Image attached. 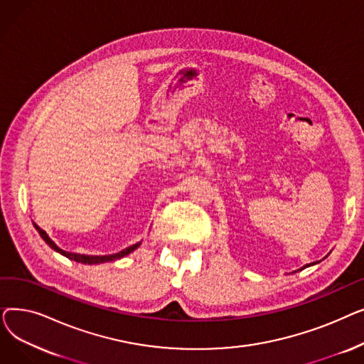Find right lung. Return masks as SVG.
<instances>
[{
	"label": "right lung",
	"instance_id": "right-lung-1",
	"mask_svg": "<svg viewBox=\"0 0 364 364\" xmlns=\"http://www.w3.org/2000/svg\"><path fill=\"white\" fill-rule=\"evenodd\" d=\"M35 225V228L38 230V233L41 235V237L46 240V243L51 247V250H54V251H57L59 254H62V255H65L66 258H69V259H73V261H76V262H82V264H100V262H107V261H114V259H118V258H122V257H125V255H128V254H131L134 250H137V247L140 246V243H136V245H132V246H128V247H125L124 251H121V252H118V254H113V255H81V254H72V252H66V251H63V250H60L59 246H57L50 237H48V235L43 230V228H40L38 227L36 224H33Z\"/></svg>",
	"mask_w": 364,
	"mask_h": 364
}]
</instances>
